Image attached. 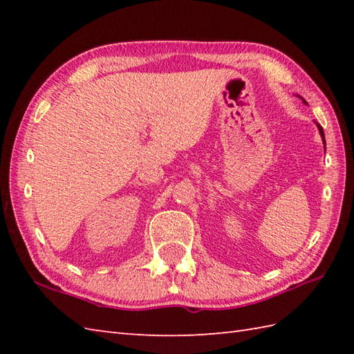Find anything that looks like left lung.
Returning a JSON list of instances; mask_svg holds the SVG:
<instances>
[{
    "label": "left lung",
    "mask_w": 354,
    "mask_h": 354,
    "mask_svg": "<svg viewBox=\"0 0 354 354\" xmlns=\"http://www.w3.org/2000/svg\"><path fill=\"white\" fill-rule=\"evenodd\" d=\"M306 103V102H304ZM317 126H318V131H319V135H321V138H322V142H324L326 145V137H324V131H322V127L317 123Z\"/></svg>",
    "instance_id": "8db88e82"
}]
</instances>
